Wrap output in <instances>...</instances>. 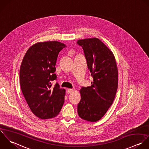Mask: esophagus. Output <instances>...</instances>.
Listing matches in <instances>:
<instances>
[{"instance_id":"obj_1","label":"esophagus","mask_w":149,"mask_h":149,"mask_svg":"<svg viewBox=\"0 0 149 149\" xmlns=\"http://www.w3.org/2000/svg\"><path fill=\"white\" fill-rule=\"evenodd\" d=\"M74 91L73 89H67V93H70Z\"/></svg>"}]
</instances>
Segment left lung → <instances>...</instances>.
<instances>
[{
    "mask_svg": "<svg viewBox=\"0 0 149 149\" xmlns=\"http://www.w3.org/2000/svg\"><path fill=\"white\" fill-rule=\"evenodd\" d=\"M77 43L84 50L93 79L91 86L79 91L78 114L85 121L96 122L104 116L114 100L118 83L117 63L112 51L98 38L80 39Z\"/></svg>",
    "mask_w": 149,
    "mask_h": 149,
    "instance_id": "obj_1",
    "label": "left lung"
}]
</instances>
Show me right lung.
Returning a JSON list of instances; mask_svg holds the SVG:
<instances>
[{"mask_svg":"<svg viewBox=\"0 0 149 149\" xmlns=\"http://www.w3.org/2000/svg\"><path fill=\"white\" fill-rule=\"evenodd\" d=\"M66 45L58 41L38 42L26 51L21 64L19 82L22 93L32 113L42 120L56 117L64 101L65 90L57 83L56 63Z\"/></svg>","mask_w":149,"mask_h":149,"instance_id":"1","label":"right lung"}]
</instances>
